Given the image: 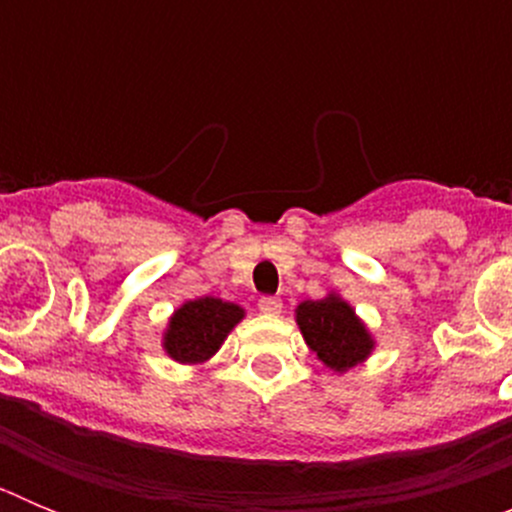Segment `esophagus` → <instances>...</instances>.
Returning a JSON list of instances; mask_svg holds the SVG:
<instances>
[{
	"label": "esophagus",
	"mask_w": 512,
	"mask_h": 512,
	"mask_svg": "<svg viewBox=\"0 0 512 512\" xmlns=\"http://www.w3.org/2000/svg\"><path fill=\"white\" fill-rule=\"evenodd\" d=\"M259 310L264 312V315H279V312H282V300H279V297H261Z\"/></svg>",
	"instance_id": "obj_1"
}]
</instances>
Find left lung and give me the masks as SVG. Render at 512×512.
Returning a JSON list of instances; mask_svg holds the SVG:
<instances>
[{
  "label": "left lung",
  "instance_id": "obj_1",
  "mask_svg": "<svg viewBox=\"0 0 512 512\" xmlns=\"http://www.w3.org/2000/svg\"><path fill=\"white\" fill-rule=\"evenodd\" d=\"M295 320L310 351L328 369L343 374L372 356L374 336L356 310L336 292L297 305Z\"/></svg>",
  "mask_w": 512,
  "mask_h": 512
}]
</instances>
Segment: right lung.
Segmentation results:
<instances>
[{"instance_id": "add662e5", "label": "right lung", "mask_w": 512, "mask_h": 512, "mask_svg": "<svg viewBox=\"0 0 512 512\" xmlns=\"http://www.w3.org/2000/svg\"><path fill=\"white\" fill-rule=\"evenodd\" d=\"M246 318V310L220 297H197L174 310L164 330L166 354L176 364H205L220 351L230 330Z\"/></svg>"}]
</instances>
